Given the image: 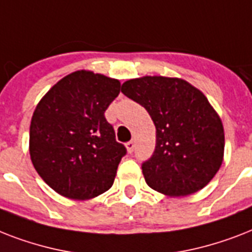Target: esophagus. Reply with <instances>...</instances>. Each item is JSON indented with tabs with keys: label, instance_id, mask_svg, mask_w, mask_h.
<instances>
[{
	"label": "esophagus",
	"instance_id": "obj_1",
	"mask_svg": "<svg viewBox=\"0 0 252 252\" xmlns=\"http://www.w3.org/2000/svg\"><path fill=\"white\" fill-rule=\"evenodd\" d=\"M126 150H128V153H133V150H134V142L133 141L126 142Z\"/></svg>",
	"mask_w": 252,
	"mask_h": 252
}]
</instances>
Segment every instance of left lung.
Masks as SVG:
<instances>
[{
    "instance_id": "1",
    "label": "left lung",
    "mask_w": 252,
    "mask_h": 252,
    "mask_svg": "<svg viewBox=\"0 0 252 252\" xmlns=\"http://www.w3.org/2000/svg\"><path fill=\"white\" fill-rule=\"evenodd\" d=\"M122 93L141 104L156 126V149L142 163L150 188L187 196L205 187L221 167L225 134L205 95L180 78L142 77L124 82Z\"/></svg>"
}]
</instances>
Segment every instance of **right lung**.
Segmentation results:
<instances>
[{"label":"right lung","instance_id":"1","mask_svg":"<svg viewBox=\"0 0 252 252\" xmlns=\"http://www.w3.org/2000/svg\"><path fill=\"white\" fill-rule=\"evenodd\" d=\"M120 93L118 80L78 70L41 98L30 126V156L41 179L57 193L87 200L108 191L126 146L104 118Z\"/></svg>","mask_w":252,"mask_h":252}]
</instances>
